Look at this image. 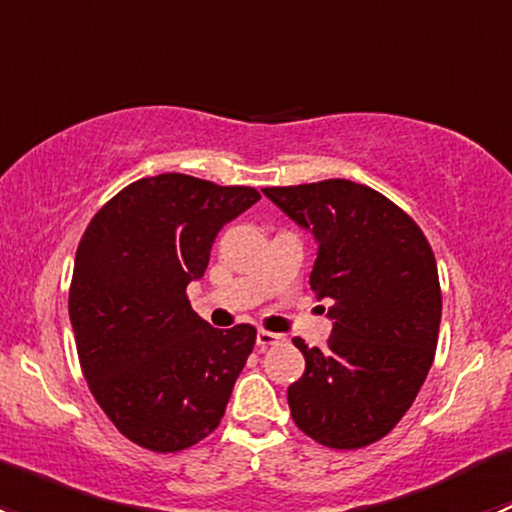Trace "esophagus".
<instances>
[{"mask_svg": "<svg viewBox=\"0 0 512 512\" xmlns=\"http://www.w3.org/2000/svg\"><path fill=\"white\" fill-rule=\"evenodd\" d=\"M282 342H285V337H282V334L265 332V329H260V332H257V344H260V347H272V344H282Z\"/></svg>", "mask_w": 512, "mask_h": 512, "instance_id": "obj_1", "label": "esophagus"}]
</instances>
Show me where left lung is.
Listing matches in <instances>:
<instances>
[{
	"mask_svg": "<svg viewBox=\"0 0 512 512\" xmlns=\"http://www.w3.org/2000/svg\"><path fill=\"white\" fill-rule=\"evenodd\" d=\"M262 193L317 242L309 287L329 299L327 349L307 347L287 389L294 423L329 448L384 438L414 404L441 324L436 257L418 225L389 198L352 180Z\"/></svg>",
	"mask_w": 512,
	"mask_h": 512,
	"instance_id": "8db88e82",
	"label": "left lung"
}]
</instances>
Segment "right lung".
<instances>
[{
  "instance_id": "obj_1",
  "label": "right lung",
  "mask_w": 512,
  "mask_h": 512,
  "mask_svg": "<svg viewBox=\"0 0 512 512\" xmlns=\"http://www.w3.org/2000/svg\"><path fill=\"white\" fill-rule=\"evenodd\" d=\"M257 200L245 185L153 175L108 200L81 237L69 292L81 369L138 446L183 451L225 416L257 332L210 327L185 287L205 275L223 225Z\"/></svg>"
}]
</instances>
